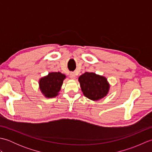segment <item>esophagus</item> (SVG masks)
Wrapping results in <instances>:
<instances>
[{"mask_svg":"<svg viewBox=\"0 0 152 152\" xmlns=\"http://www.w3.org/2000/svg\"><path fill=\"white\" fill-rule=\"evenodd\" d=\"M70 78L71 79H72V80L75 79V78H76L75 74H74V72H71V73L70 74Z\"/></svg>","mask_w":152,"mask_h":152,"instance_id":"obj_1","label":"esophagus"}]
</instances>
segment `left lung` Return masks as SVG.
Masks as SVG:
<instances>
[{
	"label": "left lung",
	"mask_w": 152,
	"mask_h": 152,
	"mask_svg": "<svg viewBox=\"0 0 152 152\" xmlns=\"http://www.w3.org/2000/svg\"><path fill=\"white\" fill-rule=\"evenodd\" d=\"M83 95L93 101H98L108 95L110 85L106 77L95 72H85L78 78Z\"/></svg>",
	"instance_id": "1"
}]
</instances>
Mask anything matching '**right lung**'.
<instances>
[{
  "mask_svg": "<svg viewBox=\"0 0 152 152\" xmlns=\"http://www.w3.org/2000/svg\"><path fill=\"white\" fill-rule=\"evenodd\" d=\"M66 78V76L60 72H51L48 75L42 77L38 81L42 94L47 99L56 97L59 95L64 80Z\"/></svg>",
  "mask_w": 152,
  "mask_h": 152,
  "instance_id": "1",
  "label": "right lung"
}]
</instances>
